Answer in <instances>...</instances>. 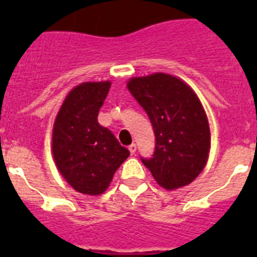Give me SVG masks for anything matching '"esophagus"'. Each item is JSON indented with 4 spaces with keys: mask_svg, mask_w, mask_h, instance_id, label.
<instances>
[{
    "mask_svg": "<svg viewBox=\"0 0 257 257\" xmlns=\"http://www.w3.org/2000/svg\"><path fill=\"white\" fill-rule=\"evenodd\" d=\"M128 149H129V152H131V155H135V153H136V144H131Z\"/></svg>",
    "mask_w": 257,
    "mask_h": 257,
    "instance_id": "esophagus-1",
    "label": "esophagus"
}]
</instances>
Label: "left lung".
Wrapping results in <instances>:
<instances>
[{
	"label": "left lung",
	"instance_id": "obj_1",
	"mask_svg": "<svg viewBox=\"0 0 257 257\" xmlns=\"http://www.w3.org/2000/svg\"><path fill=\"white\" fill-rule=\"evenodd\" d=\"M129 92L152 122L156 148L141 161L160 187L172 191L201 173L211 148V131L199 97L180 78L155 73L133 77Z\"/></svg>",
	"mask_w": 257,
	"mask_h": 257
}]
</instances>
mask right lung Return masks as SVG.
<instances>
[{
	"label": "right lung",
	"mask_w": 257,
	"mask_h": 257,
	"mask_svg": "<svg viewBox=\"0 0 257 257\" xmlns=\"http://www.w3.org/2000/svg\"><path fill=\"white\" fill-rule=\"evenodd\" d=\"M109 88V81L82 82L73 88L53 125L52 152L57 169L70 187L84 195L104 193L129 156L128 149L97 121Z\"/></svg>",
	"instance_id": "obj_1"
}]
</instances>
